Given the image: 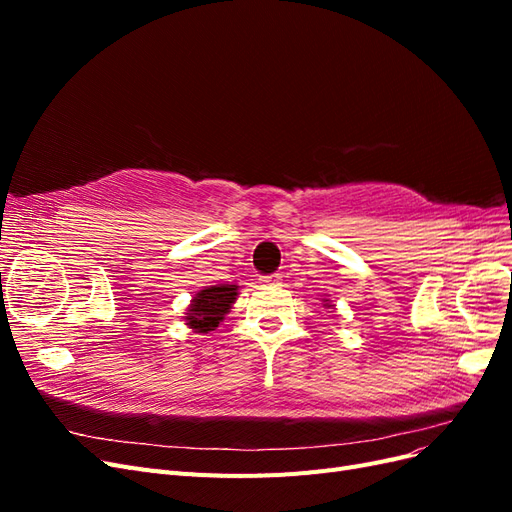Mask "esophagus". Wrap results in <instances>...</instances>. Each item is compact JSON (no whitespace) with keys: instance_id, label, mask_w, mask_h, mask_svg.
I'll use <instances>...</instances> for the list:
<instances>
[{"instance_id":"esophagus-1","label":"esophagus","mask_w":512,"mask_h":512,"mask_svg":"<svg viewBox=\"0 0 512 512\" xmlns=\"http://www.w3.org/2000/svg\"><path fill=\"white\" fill-rule=\"evenodd\" d=\"M260 282L265 284V286H280V284H282V275H280V273L265 275V277H260Z\"/></svg>"}]
</instances>
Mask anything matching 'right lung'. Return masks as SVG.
Segmentation results:
<instances>
[{
  "label": "right lung",
  "instance_id": "add662e5",
  "mask_svg": "<svg viewBox=\"0 0 512 512\" xmlns=\"http://www.w3.org/2000/svg\"><path fill=\"white\" fill-rule=\"evenodd\" d=\"M239 286L235 284H222V286H209L200 290L192 299V305L188 309V320L190 329L196 333H209L215 331V327L224 320L228 314L230 305L237 299Z\"/></svg>",
  "mask_w": 512,
  "mask_h": 512
}]
</instances>
